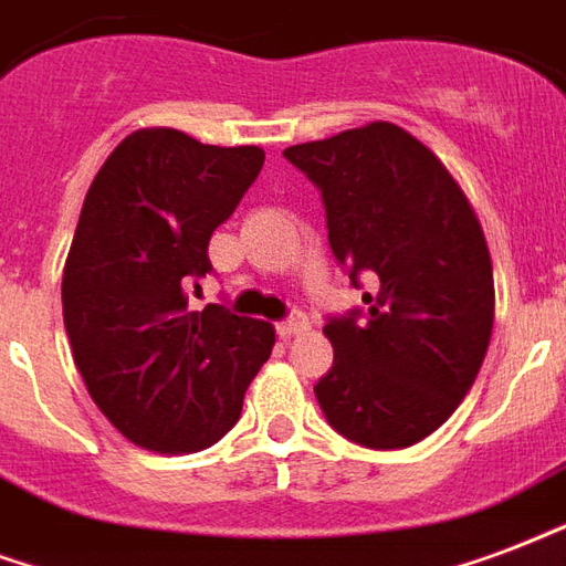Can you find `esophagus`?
Segmentation results:
<instances>
[{
    "instance_id": "obj_1",
    "label": "esophagus",
    "mask_w": 566,
    "mask_h": 566,
    "mask_svg": "<svg viewBox=\"0 0 566 566\" xmlns=\"http://www.w3.org/2000/svg\"><path fill=\"white\" fill-rule=\"evenodd\" d=\"M305 329H308V323H305L302 314H293V317H287V321L275 323V332H279V338L282 340H291L293 335H300V332Z\"/></svg>"
}]
</instances>
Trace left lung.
Masks as SVG:
<instances>
[{"label":"left lung","mask_w":566,"mask_h":566,"mask_svg":"<svg viewBox=\"0 0 566 566\" xmlns=\"http://www.w3.org/2000/svg\"><path fill=\"white\" fill-rule=\"evenodd\" d=\"M321 189L329 245L365 312L332 317L323 416L365 448H409L451 418L490 347L493 261L469 198L433 150L374 120L284 150Z\"/></svg>","instance_id":"1"}]
</instances>
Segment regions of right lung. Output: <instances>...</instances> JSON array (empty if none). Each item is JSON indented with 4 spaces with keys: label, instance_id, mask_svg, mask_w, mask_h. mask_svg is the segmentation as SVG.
I'll list each match as a JSON object with an SVG mask.
<instances>
[{
    "label": "right lung",
    "instance_id": "add662e5",
    "mask_svg": "<svg viewBox=\"0 0 566 566\" xmlns=\"http://www.w3.org/2000/svg\"><path fill=\"white\" fill-rule=\"evenodd\" d=\"M261 166L254 145L148 127L88 187L64 261V329L88 395L133 446L192 454L219 442L273 353L270 323L213 302L192 312L187 300V284L213 270L210 237Z\"/></svg>",
    "mask_w": 566,
    "mask_h": 566
}]
</instances>
